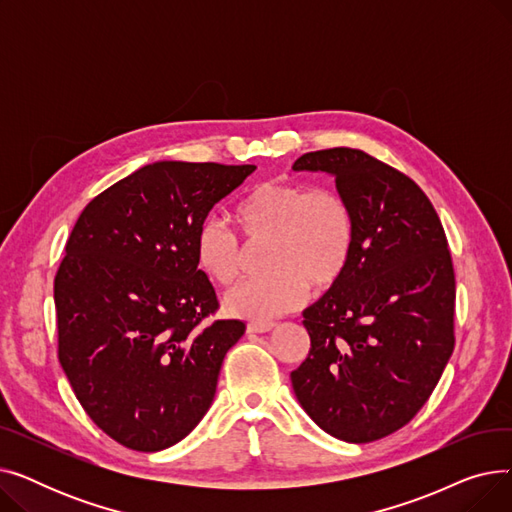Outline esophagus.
I'll list each match as a JSON object with an SVG mask.
<instances>
[{
    "instance_id": "obj_1",
    "label": "esophagus",
    "mask_w": 512,
    "mask_h": 512,
    "mask_svg": "<svg viewBox=\"0 0 512 512\" xmlns=\"http://www.w3.org/2000/svg\"><path fill=\"white\" fill-rule=\"evenodd\" d=\"M274 326L276 324H274V321H270V319H253V321H249V324H247V330L251 334H263V332H270Z\"/></svg>"
}]
</instances>
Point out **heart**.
Here are the masks:
<instances>
[{
    "instance_id": "b5f03b06",
    "label": "heart",
    "mask_w": 512,
    "mask_h": 512,
    "mask_svg": "<svg viewBox=\"0 0 512 512\" xmlns=\"http://www.w3.org/2000/svg\"><path fill=\"white\" fill-rule=\"evenodd\" d=\"M234 218L249 242L267 238L261 276L228 290L224 307L240 317H274L305 301L309 286L328 290L344 276L357 238L355 213L330 188L303 182H261L240 199ZM199 270L228 286L242 265V245L220 220L207 218L195 234Z\"/></svg>"
}]
</instances>
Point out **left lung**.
Here are the masks:
<instances>
[{"instance_id": "obj_1", "label": "left lung", "mask_w": 512, "mask_h": 512, "mask_svg": "<svg viewBox=\"0 0 512 512\" xmlns=\"http://www.w3.org/2000/svg\"><path fill=\"white\" fill-rule=\"evenodd\" d=\"M292 170L334 176L357 224L344 276L303 311L311 348L292 390L330 436L380 440L417 415L452 355L446 234L421 188L365 151H311Z\"/></svg>"}]
</instances>
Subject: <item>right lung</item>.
Listing matches in <instances>:
<instances>
[{"instance_id":"1","label":"right lung","mask_w":512,"mask_h":512,"mask_svg":"<svg viewBox=\"0 0 512 512\" xmlns=\"http://www.w3.org/2000/svg\"><path fill=\"white\" fill-rule=\"evenodd\" d=\"M255 166L155 161L97 195L53 282L58 357L80 405L126 448L174 446L203 419L222 361L245 334L205 319L215 290L193 255L215 203Z\"/></svg>"}]
</instances>
